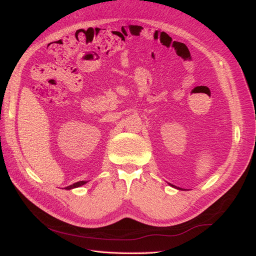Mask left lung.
Returning a JSON list of instances; mask_svg holds the SVG:
<instances>
[{
	"label": "left lung",
	"instance_id": "8db88e82",
	"mask_svg": "<svg viewBox=\"0 0 256 256\" xmlns=\"http://www.w3.org/2000/svg\"><path fill=\"white\" fill-rule=\"evenodd\" d=\"M178 189H180V188H178Z\"/></svg>",
	"mask_w": 256,
	"mask_h": 256
}]
</instances>
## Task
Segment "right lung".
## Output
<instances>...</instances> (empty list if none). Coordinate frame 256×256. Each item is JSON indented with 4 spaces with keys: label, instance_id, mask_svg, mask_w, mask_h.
<instances>
[{
    "label": "right lung",
    "instance_id": "obj_1",
    "mask_svg": "<svg viewBox=\"0 0 256 256\" xmlns=\"http://www.w3.org/2000/svg\"><path fill=\"white\" fill-rule=\"evenodd\" d=\"M87 182L86 180H80V182H76V183H74V184H72V185H70V186H68V187H66V189H72V188H76V187H80V186H83L84 184H86Z\"/></svg>",
    "mask_w": 256,
    "mask_h": 256
}]
</instances>
